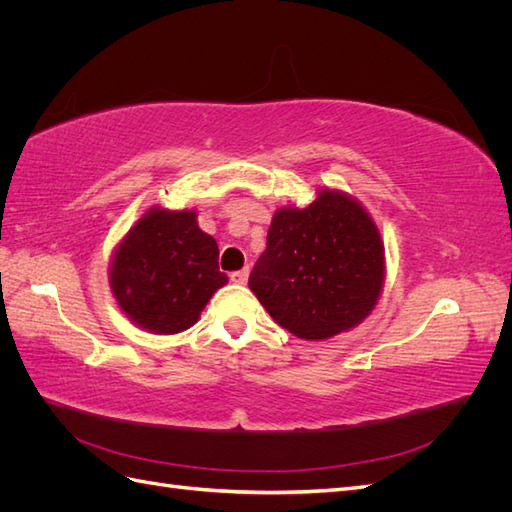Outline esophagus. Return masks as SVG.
Returning <instances> with one entry per match:
<instances>
[{
    "instance_id": "esophagus-1",
    "label": "esophagus",
    "mask_w": 512,
    "mask_h": 512,
    "mask_svg": "<svg viewBox=\"0 0 512 512\" xmlns=\"http://www.w3.org/2000/svg\"><path fill=\"white\" fill-rule=\"evenodd\" d=\"M247 277H250V269H241V271H235V273H230V280L235 282V284H245L247 282Z\"/></svg>"
}]
</instances>
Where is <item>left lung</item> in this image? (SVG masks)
<instances>
[{"instance_id": "left-lung-1", "label": "left lung", "mask_w": 512, "mask_h": 512, "mask_svg": "<svg viewBox=\"0 0 512 512\" xmlns=\"http://www.w3.org/2000/svg\"><path fill=\"white\" fill-rule=\"evenodd\" d=\"M271 318L301 339H327L363 322L384 286V245L359 200L320 190L303 209L275 211L250 275Z\"/></svg>"}]
</instances>
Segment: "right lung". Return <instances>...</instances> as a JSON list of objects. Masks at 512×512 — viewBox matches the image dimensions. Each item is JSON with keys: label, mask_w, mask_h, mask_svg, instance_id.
<instances>
[{"label": "right lung", "mask_w": 512, "mask_h": 512, "mask_svg": "<svg viewBox=\"0 0 512 512\" xmlns=\"http://www.w3.org/2000/svg\"><path fill=\"white\" fill-rule=\"evenodd\" d=\"M196 215L153 207L115 247L111 290L121 312L149 333L190 329L228 282L218 267V243L198 228Z\"/></svg>", "instance_id": "right-lung-1"}]
</instances>
